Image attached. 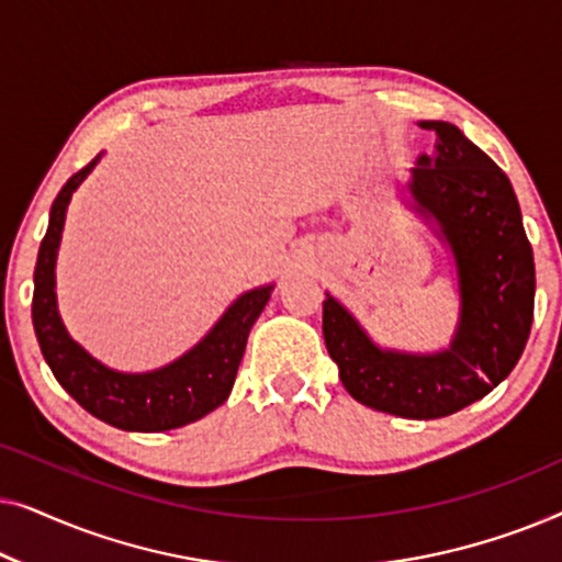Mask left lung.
Masks as SVG:
<instances>
[{
  "instance_id": "left-lung-1",
  "label": "left lung",
  "mask_w": 562,
  "mask_h": 562,
  "mask_svg": "<svg viewBox=\"0 0 562 562\" xmlns=\"http://www.w3.org/2000/svg\"><path fill=\"white\" fill-rule=\"evenodd\" d=\"M402 187L404 204L450 252L458 325L435 352L383 348L327 291L322 333L342 386L356 402L404 419H437L491 394L525 352L535 312V258L506 173L442 120Z\"/></svg>"
}]
</instances>
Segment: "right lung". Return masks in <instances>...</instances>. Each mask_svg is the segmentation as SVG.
<instances>
[{
	"label": "right lung",
	"instance_id": "1",
	"mask_svg": "<svg viewBox=\"0 0 562 562\" xmlns=\"http://www.w3.org/2000/svg\"><path fill=\"white\" fill-rule=\"evenodd\" d=\"M102 156L104 153H99L87 168L74 173L50 206L48 229L35 263V335L56 381L89 414L127 432H166L191 425L227 402L250 327L266 310L273 283L237 296L210 333L171 363L145 373H127L97 360L68 335L60 319L56 260L74 191L94 171Z\"/></svg>",
	"mask_w": 562,
	"mask_h": 562
}]
</instances>
